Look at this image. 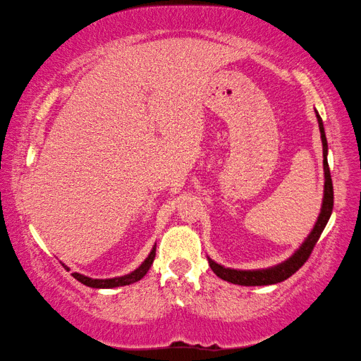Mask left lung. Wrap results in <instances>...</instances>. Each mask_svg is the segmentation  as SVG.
<instances>
[{
    "label": "left lung",
    "instance_id": "left-lung-1",
    "mask_svg": "<svg viewBox=\"0 0 361 361\" xmlns=\"http://www.w3.org/2000/svg\"><path fill=\"white\" fill-rule=\"evenodd\" d=\"M317 119H319V127H320V135H322V145H323V169H325V194H323V205L320 216L317 219L312 232H310L307 239L304 240L301 248L291 256L288 261L282 262L276 267L269 269H261V271H237V269H228L216 264L215 261L209 258V264L212 271L216 274L219 279L226 280V282L235 283V285H245V286H261V285H274L280 283L291 277L293 274L299 271L304 266V262L309 259L310 253L315 247V243L319 242L320 235L325 226L328 223L329 216H331L333 212V202H334V194H333V181H331V173H329L326 154H328V143H326V135L325 129H323V122L320 114L317 113Z\"/></svg>",
    "mask_w": 361,
    "mask_h": 361
}]
</instances>
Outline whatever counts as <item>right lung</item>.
<instances>
[{
    "label": "right lung",
    "mask_w": 361,
    "mask_h": 361,
    "mask_svg": "<svg viewBox=\"0 0 361 361\" xmlns=\"http://www.w3.org/2000/svg\"><path fill=\"white\" fill-rule=\"evenodd\" d=\"M154 256H156V248L151 250V253L148 258L145 259V262L142 266H140L137 271H133L132 274H129V276H124V277H114V279H89L85 276H81V274L78 272H73L71 276L75 277L78 282H81L84 285L90 286V288H114V286H124V285H130V283H135L138 282V280H142L146 272L149 271V267L152 264V261H154ZM66 271H70L68 267H66L65 264H62Z\"/></svg>",
    "instance_id": "obj_1"
}]
</instances>
